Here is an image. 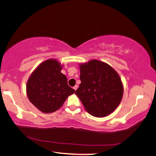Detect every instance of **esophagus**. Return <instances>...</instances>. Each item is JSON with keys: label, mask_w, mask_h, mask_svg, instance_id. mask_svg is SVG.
Returning a JSON list of instances; mask_svg holds the SVG:
<instances>
[{"label": "esophagus", "mask_w": 156, "mask_h": 156, "mask_svg": "<svg viewBox=\"0 0 156 156\" xmlns=\"http://www.w3.org/2000/svg\"><path fill=\"white\" fill-rule=\"evenodd\" d=\"M77 88H78V85H77V84H76V85H75L73 87V89L75 90H77Z\"/></svg>", "instance_id": "1"}]
</instances>
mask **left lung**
<instances>
[{
    "instance_id": "obj_1",
    "label": "left lung",
    "mask_w": 156,
    "mask_h": 156,
    "mask_svg": "<svg viewBox=\"0 0 156 156\" xmlns=\"http://www.w3.org/2000/svg\"><path fill=\"white\" fill-rule=\"evenodd\" d=\"M81 84L75 94L87 111L96 117L111 114L119 106L124 88L119 74L109 65L92 60L80 65Z\"/></svg>"
}]
</instances>
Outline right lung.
Masks as SVG:
<instances>
[{"instance_id": "obj_1", "label": "right lung", "mask_w": 156, "mask_h": 156, "mask_svg": "<svg viewBox=\"0 0 156 156\" xmlns=\"http://www.w3.org/2000/svg\"><path fill=\"white\" fill-rule=\"evenodd\" d=\"M62 67L56 60L44 61L32 72L27 84L30 101L44 113L56 111L75 90L69 87L68 79L60 72Z\"/></svg>"}]
</instances>
